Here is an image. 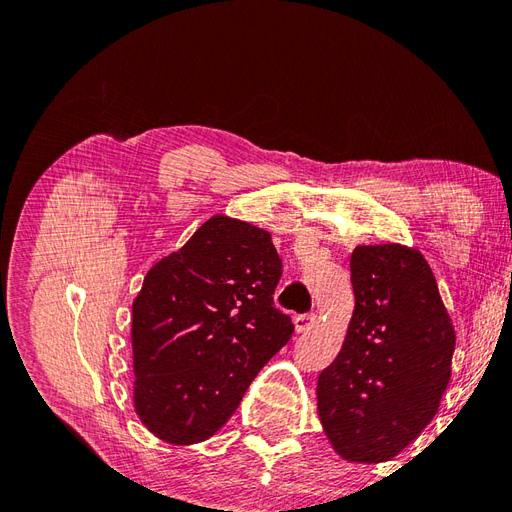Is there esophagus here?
Segmentation results:
<instances>
[{"label": "esophagus", "mask_w": 512, "mask_h": 512, "mask_svg": "<svg viewBox=\"0 0 512 512\" xmlns=\"http://www.w3.org/2000/svg\"><path fill=\"white\" fill-rule=\"evenodd\" d=\"M316 324V316L314 314H299L294 316V329H297L299 333L303 331H309Z\"/></svg>", "instance_id": "34e87169"}]
</instances>
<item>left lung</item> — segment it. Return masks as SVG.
<instances>
[{
  "instance_id": "1",
  "label": "left lung",
  "mask_w": 512,
  "mask_h": 512,
  "mask_svg": "<svg viewBox=\"0 0 512 512\" xmlns=\"http://www.w3.org/2000/svg\"><path fill=\"white\" fill-rule=\"evenodd\" d=\"M350 273L354 314L337 359L318 376V414L339 455L378 463L404 451L436 416L455 329L416 250L359 245Z\"/></svg>"
}]
</instances>
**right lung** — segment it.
Here are the masks:
<instances>
[{
	"mask_svg": "<svg viewBox=\"0 0 512 512\" xmlns=\"http://www.w3.org/2000/svg\"><path fill=\"white\" fill-rule=\"evenodd\" d=\"M282 271L267 230L224 215L151 267L132 305L134 408L160 440L211 438L288 342Z\"/></svg>",
	"mask_w": 512,
	"mask_h": 512,
	"instance_id": "obj_1",
	"label": "right lung"
}]
</instances>
